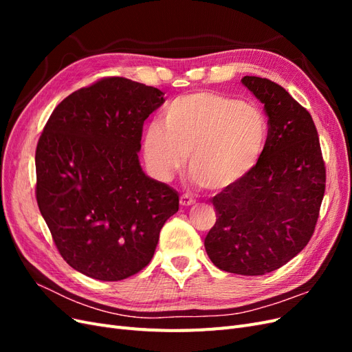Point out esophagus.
I'll return each mask as SVG.
<instances>
[{"label":"esophagus","instance_id":"1","mask_svg":"<svg viewBox=\"0 0 352 352\" xmlns=\"http://www.w3.org/2000/svg\"><path fill=\"white\" fill-rule=\"evenodd\" d=\"M192 204H195V198H192L189 194L180 195V206H182V207H189V206H192Z\"/></svg>","mask_w":352,"mask_h":352}]
</instances>
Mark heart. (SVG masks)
Wrapping results in <instances>:
<instances>
[{
    "instance_id": "heart-1",
    "label": "heart",
    "mask_w": 352,
    "mask_h": 352,
    "mask_svg": "<svg viewBox=\"0 0 352 352\" xmlns=\"http://www.w3.org/2000/svg\"><path fill=\"white\" fill-rule=\"evenodd\" d=\"M267 138V123L251 104L217 92L175 98L142 138L145 163L160 179H168L185 162L207 189L226 188L257 164Z\"/></svg>"
}]
</instances>
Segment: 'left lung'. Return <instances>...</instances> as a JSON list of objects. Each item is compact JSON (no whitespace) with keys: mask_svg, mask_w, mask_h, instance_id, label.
Here are the masks:
<instances>
[{"mask_svg":"<svg viewBox=\"0 0 352 352\" xmlns=\"http://www.w3.org/2000/svg\"><path fill=\"white\" fill-rule=\"evenodd\" d=\"M269 117L264 150L250 172L211 198L216 223L204 245L220 270L260 276L282 267L311 239L326 166L311 114L280 85L243 76Z\"/></svg>","mask_w":352,"mask_h":352,"instance_id":"1","label":"left lung"}]
</instances>
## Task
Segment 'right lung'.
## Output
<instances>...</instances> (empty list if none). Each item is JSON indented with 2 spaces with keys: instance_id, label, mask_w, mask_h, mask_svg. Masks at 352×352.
<instances>
[{
  "instance_id": "right-lung-1",
  "label": "right lung",
  "mask_w": 352,
  "mask_h": 352,
  "mask_svg": "<svg viewBox=\"0 0 352 352\" xmlns=\"http://www.w3.org/2000/svg\"><path fill=\"white\" fill-rule=\"evenodd\" d=\"M163 92L120 76L63 100L35 153L36 201L65 261L98 280H123L151 261L173 188L141 168L142 127Z\"/></svg>"
}]
</instances>
